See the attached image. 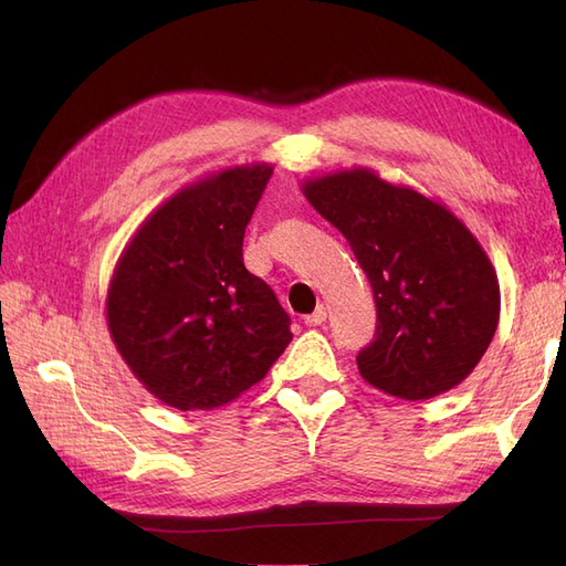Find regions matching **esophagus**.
Instances as JSON below:
<instances>
[{
  "mask_svg": "<svg viewBox=\"0 0 566 566\" xmlns=\"http://www.w3.org/2000/svg\"><path fill=\"white\" fill-rule=\"evenodd\" d=\"M325 316H328V314H325V306H323V304H318L314 314L304 316V323H306V325H312V328H314V325H321V323L325 321Z\"/></svg>",
  "mask_w": 566,
  "mask_h": 566,
  "instance_id": "1",
  "label": "esophagus"
}]
</instances>
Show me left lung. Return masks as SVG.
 <instances>
[{
  "instance_id": "obj_1",
  "label": "left lung",
  "mask_w": 566,
  "mask_h": 566,
  "mask_svg": "<svg viewBox=\"0 0 566 566\" xmlns=\"http://www.w3.org/2000/svg\"><path fill=\"white\" fill-rule=\"evenodd\" d=\"M302 193L347 238L373 287L378 331L356 356L364 380L408 401L465 380L501 316L499 276L472 231L368 167L306 179Z\"/></svg>"
}]
</instances>
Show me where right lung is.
<instances>
[{
    "mask_svg": "<svg viewBox=\"0 0 566 566\" xmlns=\"http://www.w3.org/2000/svg\"><path fill=\"white\" fill-rule=\"evenodd\" d=\"M271 172L252 163L184 186L115 264L111 337L134 378L177 410L238 399L293 339L273 290L243 264L245 227Z\"/></svg>",
    "mask_w": 566,
    "mask_h": 566,
    "instance_id": "1",
    "label": "right lung"
}]
</instances>
